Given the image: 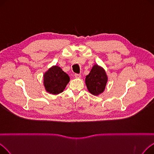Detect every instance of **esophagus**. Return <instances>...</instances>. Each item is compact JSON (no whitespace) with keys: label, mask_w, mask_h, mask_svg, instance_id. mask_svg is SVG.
I'll list each match as a JSON object with an SVG mask.
<instances>
[{"label":"esophagus","mask_w":154,"mask_h":154,"mask_svg":"<svg viewBox=\"0 0 154 154\" xmlns=\"http://www.w3.org/2000/svg\"><path fill=\"white\" fill-rule=\"evenodd\" d=\"M74 76H75V78H77V79L81 77V75L79 74H74Z\"/></svg>","instance_id":"obj_1"}]
</instances>
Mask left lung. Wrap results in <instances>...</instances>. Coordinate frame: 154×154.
<instances>
[{"label":"left lung","instance_id":"1","mask_svg":"<svg viewBox=\"0 0 154 154\" xmlns=\"http://www.w3.org/2000/svg\"><path fill=\"white\" fill-rule=\"evenodd\" d=\"M107 82V77L106 72L98 65H94L89 74L85 77V84L88 90L94 95H98L103 92Z\"/></svg>","mask_w":154,"mask_h":154}]
</instances>
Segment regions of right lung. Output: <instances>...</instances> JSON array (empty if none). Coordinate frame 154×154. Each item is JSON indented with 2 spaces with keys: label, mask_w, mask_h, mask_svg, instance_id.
<instances>
[{
  "label": "right lung",
  "mask_w": 154,
  "mask_h": 154,
  "mask_svg": "<svg viewBox=\"0 0 154 154\" xmlns=\"http://www.w3.org/2000/svg\"><path fill=\"white\" fill-rule=\"evenodd\" d=\"M70 80L69 76L60 67L53 66L44 75V84L47 92L59 94L63 92Z\"/></svg>",
  "instance_id": "obj_1"
}]
</instances>
